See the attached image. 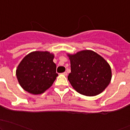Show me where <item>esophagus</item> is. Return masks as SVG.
Instances as JSON below:
<instances>
[{
  "mask_svg": "<svg viewBox=\"0 0 130 130\" xmlns=\"http://www.w3.org/2000/svg\"><path fill=\"white\" fill-rule=\"evenodd\" d=\"M62 74H63L64 75H65V76H66L67 75V72H64L63 73H62Z\"/></svg>",
  "mask_w": 130,
  "mask_h": 130,
  "instance_id": "esophagus-1",
  "label": "esophagus"
}]
</instances>
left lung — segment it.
Listing matches in <instances>:
<instances>
[{"label":"left lung","instance_id":"8db88e82","mask_svg":"<svg viewBox=\"0 0 130 130\" xmlns=\"http://www.w3.org/2000/svg\"><path fill=\"white\" fill-rule=\"evenodd\" d=\"M68 56L71 67L68 80L76 91L82 95L94 96L107 87L111 79V70L103 57L90 50Z\"/></svg>","mask_w":130,"mask_h":130}]
</instances>
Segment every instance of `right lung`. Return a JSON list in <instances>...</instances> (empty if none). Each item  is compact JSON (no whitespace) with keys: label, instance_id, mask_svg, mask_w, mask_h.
<instances>
[{"label":"right lung","instance_id":"right-lung-1","mask_svg":"<svg viewBox=\"0 0 130 130\" xmlns=\"http://www.w3.org/2000/svg\"><path fill=\"white\" fill-rule=\"evenodd\" d=\"M53 58L54 55L48 52H34L23 58L16 70L18 82L23 89L40 94L52 86L58 75Z\"/></svg>","mask_w":130,"mask_h":130}]
</instances>
